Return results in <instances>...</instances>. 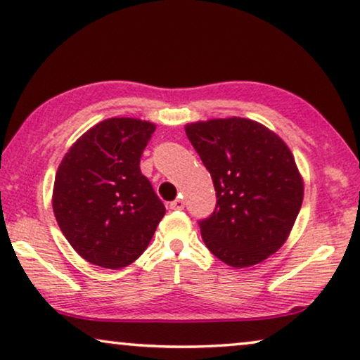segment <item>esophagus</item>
<instances>
[{"label":"esophagus","instance_id":"esophagus-1","mask_svg":"<svg viewBox=\"0 0 360 360\" xmlns=\"http://www.w3.org/2000/svg\"><path fill=\"white\" fill-rule=\"evenodd\" d=\"M169 207H171V209H173V210H182V209H184V200L176 199V200L171 202Z\"/></svg>","mask_w":360,"mask_h":360}]
</instances>
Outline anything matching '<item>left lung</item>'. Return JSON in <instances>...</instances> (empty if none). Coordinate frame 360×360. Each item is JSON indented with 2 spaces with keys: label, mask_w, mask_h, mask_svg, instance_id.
<instances>
[{
  "label": "left lung",
  "mask_w": 360,
  "mask_h": 360,
  "mask_svg": "<svg viewBox=\"0 0 360 360\" xmlns=\"http://www.w3.org/2000/svg\"><path fill=\"white\" fill-rule=\"evenodd\" d=\"M214 181L217 205L199 221L202 240L231 267H250L279 250L295 224L303 181L281 136L250 119L186 125Z\"/></svg>",
  "instance_id": "8db88e82"
}]
</instances>
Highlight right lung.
I'll list each match as a JSON object with an SVG mask.
<instances>
[{
  "label": "right lung",
  "mask_w": 360,
  "mask_h": 360,
  "mask_svg": "<svg viewBox=\"0 0 360 360\" xmlns=\"http://www.w3.org/2000/svg\"><path fill=\"white\" fill-rule=\"evenodd\" d=\"M156 125L131 117L96 124L58 166L53 214L60 230L91 264L120 269L150 245L165 205L140 171Z\"/></svg>",
  "instance_id": "obj_1"
}]
</instances>
